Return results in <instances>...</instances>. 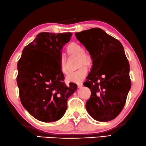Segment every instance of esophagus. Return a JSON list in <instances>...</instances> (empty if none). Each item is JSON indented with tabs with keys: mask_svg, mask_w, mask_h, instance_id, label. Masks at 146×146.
<instances>
[{
	"mask_svg": "<svg viewBox=\"0 0 146 146\" xmlns=\"http://www.w3.org/2000/svg\"><path fill=\"white\" fill-rule=\"evenodd\" d=\"M77 85H78V87L79 88V89H80V88H82V87L83 83L82 82H80V83H78Z\"/></svg>",
	"mask_w": 146,
	"mask_h": 146,
	"instance_id": "34e87169",
	"label": "esophagus"
}]
</instances>
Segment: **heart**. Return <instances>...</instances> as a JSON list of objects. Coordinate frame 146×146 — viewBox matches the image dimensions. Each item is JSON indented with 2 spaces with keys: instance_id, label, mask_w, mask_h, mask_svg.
Wrapping results in <instances>:
<instances>
[{
  "instance_id": "obj_1",
  "label": "heart",
  "mask_w": 146,
  "mask_h": 146,
  "mask_svg": "<svg viewBox=\"0 0 146 146\" xmlns=\"http://www.w3.org/2000/svg\"><path fill=\"white\" fill-rule=\"evenodd\" d=\"M66 52L70 56H77L79 66L83 64L89 65L92 63V57L88 52L83 50L82 46L78 42H70L66 46ZM60 70L62 73L66 74L67 70L66 68V59L64 57H61L59 60ZM88 72V69L85 66H82L76 71L70 72L66 77V81L68 82L80 83L84 80Z\"/></svg>"
}]
</instances>
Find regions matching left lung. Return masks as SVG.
<instances>
[{
    "mask_svg": "<svg viewBox=\"0 0 146 146\" xmlns=\"http://www.w3.org/2000/svg\"><path fill=\"white\" fill-rule=\"evenodd\" d=\"M75 35L92 59L91 71L83 83L91 92L86 109L96 120L111 121L122 111L131 86L129 64L123 47L98 28Z\"/></svg>",
    "mask_w": 146,
    "mask_h": 146,
    "instance_id": "1",
    "label": "left lung"
}]
</instances>
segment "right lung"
Returning <instances> with one entry per match:
<instances>
[{
  "label": "right lung",
  "mask_w": 146,
  "mask_h": 146,
  "mask_svg": "<svg viewBox=\"0 0 146 146\" xmlns=\"http://www.w3.org/2000/svg\"><path fill=\"white\" fill-rule=\"evenodd\" d=\"M72 33L41 32L25 47L17 63V83L21 104L31 115L44 122L61 118L67 100L77 85L64 82L59 60Z\"/></svg>",
  "instance_id": "1"
}]
</instances>
